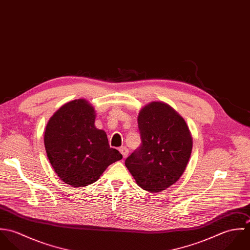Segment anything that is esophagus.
Wrapping results in <instances>:
<instances>
[{
  "mask_svg": "<svg viewBox=\"0 0 250 250\" xmlns=\"http://www.w3.org/2000/svg\"><path fill=\"white\" fill-rule=\"evenodd\" d=\"M119 151H120V153L122 154V156H123V158L125 159L127 156H128V154H129V150L126 148V147H120L119 148Z\"/></svg>",
  "mask_w": 250,
  "mask_h": 250,
  "instance_id": "1",
  "label": "esophagus"
}]
</instances>
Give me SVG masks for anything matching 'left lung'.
Instances as JSON below:
<instances>
[{
  "mask_svg": "<svg viewBox=\"0 0 250 250\" xmlns=\"http://www.w3.org/2000/svg\"><path fill=\"white\" fill-rule=\"evenodd\" d=\"M142 146L125 166L144 190L164 191L178 181L188 163L192 137L185 119L168 104L148 103L138 116Z\"/></svg>",
  "mask_w": 250,
  "mask_h": 250,
  "instance_id": "1",
  "label": "left lung"
}]
</instances>
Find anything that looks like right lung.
<instances>
[{"instance_id":"obj_1","label":"right lung","mask_w":250,"mask_h":250,"mask_svg":"<svg viewBox=\"0 0 250 250\" xmlns=\"http://www.w3.org/2000/svg\"><path fill=\"white\" fill-rule=\"evenodd\" d=\"M95 109L85 99H76L60 107L49 119L44 145L58 176L75 188L96 182L107 167L122 159L108 145L107 134L97 129Z\"/></svg>"}]
</instances>
